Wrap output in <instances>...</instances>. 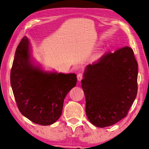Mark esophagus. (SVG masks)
Instances as JSON below:
<instances>
[{
	"label": "esophagus",
	"instance_id": "obj_1",
	"mask_svg": "<svg viewBox=\"0 0 149 149\" xmlns=\"http://www.w3.org/2000/svg\"><path fill=\"white\" fill-rule=\"evenodd\" d=\"M83 77H84V76H83V74L82 73H79V74H78V76H77V78H78V81L82 80L83 78Z\"/></svg>",
	"mask_w": 149,
	"mask_h": 149
}]
</instances>
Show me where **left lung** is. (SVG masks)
I'll return each mask as SVG.
<instances>
[{
	"instance_id": "8db88e82",
	"label": "left lung",
	"mask_w": 149,
	"mask_h": 149,
	"mask_svg": "<svg viewBox=\"0 0 149 149\" xmlns=\"http://www.w3.org/2000/svg\"><path fill=\"white\" fill-rule=\"evenodd\" d=\"M137 62L129 47L106 53L86 66L81 87L91 123L105 127L127 115L137 96Z\"/></svg>"
}]
</instances>
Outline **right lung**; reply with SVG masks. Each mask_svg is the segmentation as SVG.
Masks as SVG:
<instances>
[{
    "label": "right lung",
    "instance_id": "1",
    "mask_svg": "<svg viewBox=\"0 0 149 149\" xmlns=\"http://www.w3.org/2000/svg\"><path fill=\"white\" fill-rule=\"evenodd\" d=\"M77 82L74 73H47L30 61L29 42L21 40L10 71V84L21 113L33 123L53 124L62 113L65 97Z\"/></svg>",
    "mask_w": 149,
    "mask_h": 149
}]
</instances>
